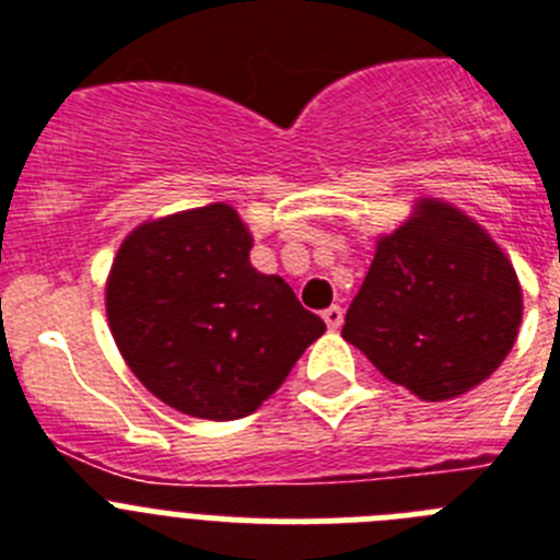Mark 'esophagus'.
<instances>
[{
  "label": "esophagus",
  "mask_w": 560,
  "mask_h": 560,
  "mask_svg": "<svg viewBox=\"0 0 560 560\" xmlns=\"http://www.w3.org/2000/svg\"><path fill=\"white\" fill-rule=\"evenodd\" d=\"M323 319L330 330H339L341 328V319H345V311L339 305H330V308L323 311Z\"/></svg>",
  "instance_id": "1"
}]
</instances>
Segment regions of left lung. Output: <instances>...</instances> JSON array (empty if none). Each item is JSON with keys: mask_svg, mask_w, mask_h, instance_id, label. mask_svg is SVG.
<instances>
[{"mask_svg": "<svg viewBox=\"0 0 560 560\" xmlns=\"http://www.w3.org/2000/svg\"><path fill=\"white\" fill-rule=\"evenodd\" d=\"M522 311L502 246L459 207L418 199L398 230L375 241L341 336L393 384L420 400H448L497 373Z\"/></svg>", "mask_w": 560, "mask_h": 560, "instance_id": "left-lung-1", "label": "left lung"}]
</instances>
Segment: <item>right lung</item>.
<instances>
[{"label":"right lung","instance_id":"right-lung-1","mask_svg":"<svg viewBox=\"0 0 560 560\" xmlns=\"http://www.w3.org/2000/svg\"><path fill=\"white\" fill-rule=\"evenodd\" d=\"M249 249V226L215 201L142 221L114 255L106 316L117 350L148 393L190 418L252 415L325 334Z\"/></svg>","mask_w":560,"mask_h":560}]
</instances>
